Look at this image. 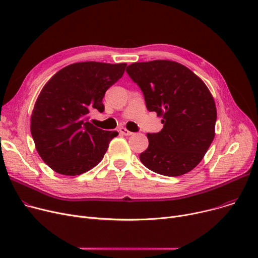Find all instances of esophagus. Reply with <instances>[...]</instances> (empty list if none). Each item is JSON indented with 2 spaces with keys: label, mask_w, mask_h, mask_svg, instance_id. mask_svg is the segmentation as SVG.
<instances>
[{
  "label": "esophagus",
  "mask_w": 258,
  "mask_h": 258,
  "mask_svg": "<svg viewBox=\"0 0 258 258\" xmlns=\"http://www.w3.org/2000/svg\"><path fill=\"white\" fill-rule=\"evenodd\" d=\"M119 132H120L121 135H124V136H131V135L134 134V133L130 132L128 130H126L125 127H120V128H119Z\"/></svg>",
  "instance_id": "esophagus-1"
}]
</instances>
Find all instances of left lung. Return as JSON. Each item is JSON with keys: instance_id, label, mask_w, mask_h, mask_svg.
<instances>
[{"instance_id": "1", "label": "left lung", "mask_w": 258, "mask_h": 258, "mask_svg": "<svg viewBox=\"0 0 258 258\" xmlns=\"http://www.w3.org/2000/svg\"><path fill=\"white\" fill-rule=\"evenodd\" d=\"M126 72L142 90L147 110L164 124L161 132L147 134L150 144L140 154L143 165L167 177L192 170L215 136V102L204 81L166 59L134 62Z\"/></svg>"}]
</instances>
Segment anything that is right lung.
<instances>
[{
  "instance_id": "obj_1",
  "label": "right lung",
  "mask_w": 258,
  "mask_h": 258,
  "mask_svg": "<svg viewBox=\"0 0 258 258\" xmlns=\"http://www.w3.org/2000/svg\"><path fill=\"white\" fill-rule=\"evenodd\" d=\"M125 67V62H75L44 86L31 114L30 131L38 155L51 169L74 177L102 160L118 132L94 126L89 113L104 111V94L122 77Z\"/></svg>"
}]
</instances>
